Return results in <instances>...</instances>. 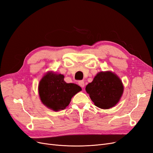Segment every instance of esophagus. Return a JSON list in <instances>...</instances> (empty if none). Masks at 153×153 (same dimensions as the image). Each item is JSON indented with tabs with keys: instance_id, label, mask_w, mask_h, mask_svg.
I'll return each mask as SVG.
<instances>
[{
	"instance_id": "obj_1",
	"label": "esophagus",
	"mask_w": 153,
	"mask_h": 153,
	"mask_svg": "<svg viewBox=\"0 0 153 153\" xmlns=\"http://www.w3.org/2000/svg\"><path fill=\"white\" fill-rule=\"evenodd\" d=\"M78 85H79L81 87H84V86H85V84H84V81H83V80H80V81H78Z\"/></svg>"
}]
</instances>
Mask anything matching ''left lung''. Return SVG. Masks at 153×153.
Here are the masks:
<instances>
[{
    "mask_svg": "<svg viewBox=\"0 0 153 153\" xmlns=\"http://www.w3.org/2000/svg\"><path fill=\"white\" fill-rule=\"evenodd\" d=\"M123 85L119 78L110 71L97 74L85 90L98 107L108 109L116 105L123 93Z\"/></svg>",
    "mask_w": 153,
    "mask_h": 153,
    "instance_id": "1",
    "label": "left lung"
}]
</instances>
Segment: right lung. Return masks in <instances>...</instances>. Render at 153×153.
<instances>
[{"label": "right lung", "instance_id": "add662e5", "mask_svg": "<svg viewBox=\"0 0 153 153\" xmlns=\"http://www.w3.org/2000/svg\"><path fill=\"white\" fill-rule=\"evenodd\" d=\"M61 74L48 72L39 84V94L43 103L54 111L63 110L69 104L72 97L82 90L76 84H68Z\"/></svg>", "mask_w": 153, "mask_h": 153}]
</instances>
